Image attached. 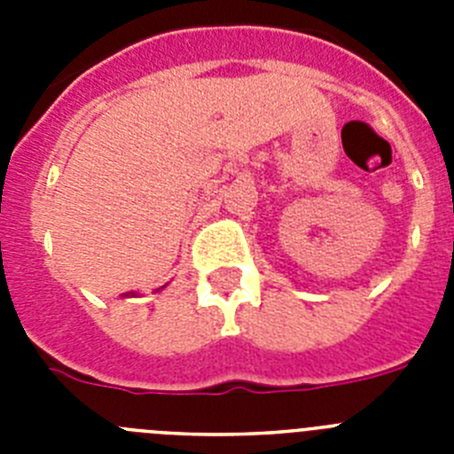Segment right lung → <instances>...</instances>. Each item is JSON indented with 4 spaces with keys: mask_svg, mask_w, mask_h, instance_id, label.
<instances>
[{
    "mask_svg": "<svg viewBox=\"0 0 454 454\" xmlns=\"http://www.w3.org/2000/svg\"><path fill=\"white\" fill-rule=\"evenodd\" d=\"M163 288V286H161ZM161 288H154V293H159V291H161ZM131 295H136V293H131Z\"/></svg>",
    "mask_w": 454,
    "mask_h": 454,
    "instance_id": "right-lung-1",
    "label": "right lung"
}]
</instances>
